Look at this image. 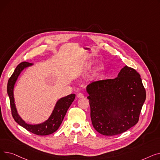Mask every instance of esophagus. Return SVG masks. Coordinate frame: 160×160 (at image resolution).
Returning <instances> with one entry per match:
<instances>
[{
    "instance_id": "obj_1",
    "label": "esophagus",
    "mask_w": 160,
    "mask_h": 160,
    "mask_svg": "<svg viewBox=\"0 0 160 160\" xmlns=\"http://www.w3.org/2000/svg\"><path fill=\"white\" fill-rule=\"evenodd\" d=\"M77 97L79 98H84V95H83V93H78V94L77 95Z\"/></svg>"
}]
</instances>
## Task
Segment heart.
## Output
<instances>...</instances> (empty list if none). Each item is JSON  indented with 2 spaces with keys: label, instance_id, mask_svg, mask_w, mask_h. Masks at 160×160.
Here are the masks:
<instances>
[{
  "label": "heart",
  "instance_id": "1",
  "mask_svg": "<svg viewBox=\"0 0 160 160\" xmlns=\"http://www.w3.org/2000/svg\"><path fill=\"white\" fill-rule=\"evenodd\" d=\"M102 69H103V67H102V65H100L99 67H97V72H100V71H101L102 70Z\"/></svg>",
  "mask_w": 160,
  "mask_h": 160
}]
</instances>
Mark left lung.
<instances>
[{
  "label": "left lung",
  "instance_id": "8db88e82",
  "mask_svg": "<svg viewBox=\"0 0 160 160\" xmlns=\"http://www.w3.org/2000/svg\"><path fill=\"white\" fill-rule=\"evenodd\" d=\"M87 91L92 124L100 134L118 135L138 123L146 91L134 69L125 66L116 78L92 82Z\"/></svg>",
  "mask_w": 160,
  "mask_h": 160
}]
</instances>
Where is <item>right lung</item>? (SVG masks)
I'll use <instances>...</instances> for the list:
<instances>
[{"label":"right lung","instance_id":"1","mask_svg":"<svg viewBox=\"0 0 160 160\" xmlns=\"http://www.w3.org/2000/svg\"><path fill=\"white\" fill-rule=\"evenodd\" d=\"M32 65V63L27 62H21L17 66L12 75L8 80L7 92L10 98L12 115L15 122L28 131L38 136H47L55 132L60 127L67 110L74 101L76 95L75 94H71L59 100L51 115L50 116L48 119L43 123L32 125L25 122L19 117L16 110L13 97V88L21 72L24 68Z\"/></svg>","mask_w":160,"mask_h":160}]
</instances>
